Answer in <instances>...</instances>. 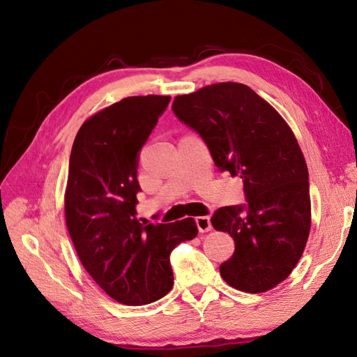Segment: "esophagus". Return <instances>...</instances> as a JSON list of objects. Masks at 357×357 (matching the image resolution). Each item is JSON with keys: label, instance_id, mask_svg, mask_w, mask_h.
Segmentation results:
<instances>
[{"label": "esophagus", "instance_id": "obj_1", "mask_svg": "<svg viewBox=\"0 0 357 357\" xmlns=\"http://www.w3.org/2000/svg\"><path fill=\"white\" fill-rule=\"evenodd\" d=\"M195 222H197V226H198L199 232H208V231H211V220H210L208 215H199V218L195 219Z\"/></svg>", "mask_w": 357, "mask_h": 357}]
</instances>
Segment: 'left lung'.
I'll list each match as a JSON object with an SVG mask.
<instances>
[{"label": "left lung", "instance_id": "left-lung-1", "mask_svg": "<svg viewBox=\"0 0 357 357\" xmlns=\"http://www.w3.org/2000/svg\"><path fill=\"white\" fill-rule=\"evenodd\" d=\"M172 112L202 137L215 167L243 180L247 205L222 207L211 218L213 228L235 241L222 278L247 294L271 290L294 271L311 228L308 169L295 134L243 83L178 95Z\"/></svg>", "mask_w": 357, "mask_h": 357}]
</instances>
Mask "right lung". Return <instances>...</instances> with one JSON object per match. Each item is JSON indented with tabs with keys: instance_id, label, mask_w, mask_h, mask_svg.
I'll return each mask as SVG.
<instances>
[{
	"instance_id": "obj_1",
	"label": "right lung",
	"mask_w": 357,
	"mask_h": 357,
	"mask_svg": "<svg viewBox=\"0 0 357 357\" xmlns=\"http://www.w3.org/2000/svg\"><path fill=\"white\" fill-rule=\"evenodd\" d=\"M171 96H128L91 116L74 138L66 222L86 271L125 305H146L174 284L169 255L198 235L192 218L143 225L137 219L138 152Z\"/></svg>"
}]
</instances>
